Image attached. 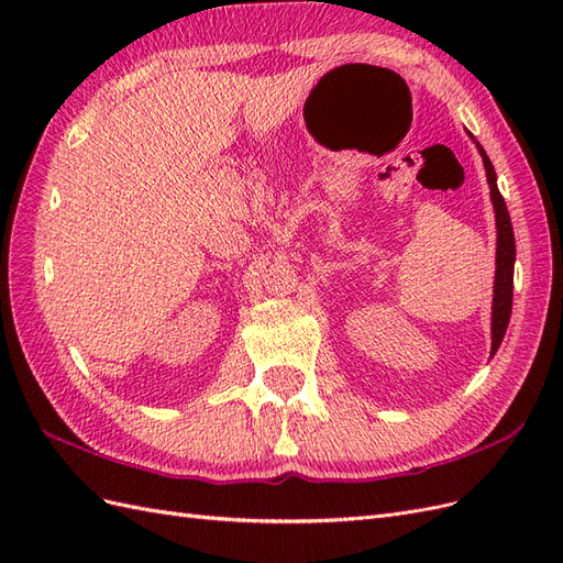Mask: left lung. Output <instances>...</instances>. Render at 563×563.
Returning <instances> with one entry per match:
<instances>
[{
	"mask_svg": "<svg viewBox=\"0 0 563 563\" xmlns=\"http://www.w3.org/2000/svg\"><path fill=\"white\" fill-rule=\"evenodd\" d=\"M484 166H486V178L490 185V199L493 209H496V225H498V269H496V291H493V343L490 354H496L503 335L507 331L509 314H512V288H515V232H512V220H509V211L505 207V199L498 190L496 172H493V164L486 157V152L479 147Z\"/></svg>",
	"mask_w": 563,
	"mask_h": 563,
	"instance_id": "left-lung-1",
	"label": "left lung"
}]
</instances>
